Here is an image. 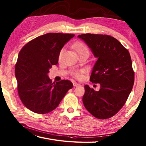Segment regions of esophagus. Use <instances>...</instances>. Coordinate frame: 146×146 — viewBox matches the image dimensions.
I'll return each mask as SVG.
<instances>
[{"label":"esophagus","instance_id":"34e87169","mask_svg":"<svg viewBox=\"0 0 146 146\" xmlns=\"http://www.w3.org/2000/svg\"><path fill=\"white\" fill-rule=\"evenodd\" d=\"M78 85H80L79 83H76V82H74V83H73V86H78Z\"/></svg>","mask_w":146,"mask_h":146}]
</instances>
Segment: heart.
<instances>
[{"label": "heart", "instance_id": "1", "mask_svg": "<svg viewBox=\"0 0 146 146\" xmlns=\"http://www.w3.org/2000/svg\"><path fill=\"white\" fill-rule=\"evenodd\" d=\"M72 48L74 49V50H75L78 54H83V53H88L89 54V49L88 48L87 46H86V44H85L84 43L81 42H76L75 43H74V44L72 45ZM64 52V49L63 48L61 49L60 51V53H59V56L58 58L59 60H60L62 56H63V53ZM74 75L77 78H80L82 77L81 74L78 72H76L75 74H74Z\"/></svg>", "mask_w": 146, "mask_h": 146}]
</instances>
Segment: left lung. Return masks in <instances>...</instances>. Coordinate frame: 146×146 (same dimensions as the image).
<instances>
[{
    "label": "left lung",
    "mask_w": 146,
    "mask_h": 146,
    "mask_svg": "<svg viewBox=\"0 0 146 146\" xmlns=\"http://www.w3.org/2000/svg\"><path fill=\"white\" fill-rule=\"evenodd\" d=\"M78 38L85 41L97 59L90 80L100 85L98 91L85 86L83 104L97 119L111 117L125 104L134 85L129 52L117 39L108 35L88 33Z\"/></svg>",
    "instance_id": "8db88e82"
}]
</instances>
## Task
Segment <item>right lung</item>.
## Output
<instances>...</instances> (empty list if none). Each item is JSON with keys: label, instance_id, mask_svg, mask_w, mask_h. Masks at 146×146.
Wrapping results in <instances>:
<instances>
[{"label": "right lung", "instance_id": "right-lung-1", "mask_svg": "<svg viewBox=\"0 0 146 146\" xmlns=\"http://www.w3.org/2000/svg\"><path fill=\"white\" fill-rule=\"evenodd\" d=\"M74 36L46 34L27 42L19 53L15 67L18 94L25 107L33 112H50L73 88L69 80L52 83L48 74L52 65L58 64L61 49Z\"/></svg>", "mask_w": 146, "mask_h": 146}]
</instances>
